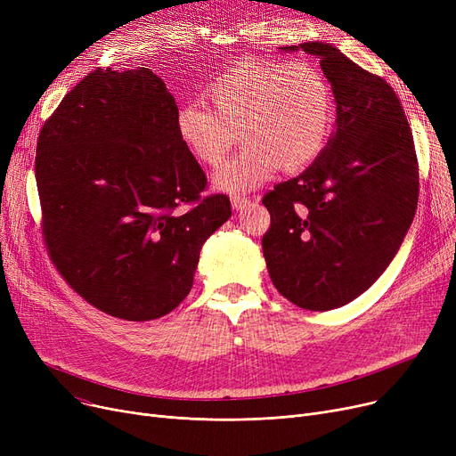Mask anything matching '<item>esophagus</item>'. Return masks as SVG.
Returning a JSON list of instances; mask_svg holds the SVG:
<instances>
[{"instance_id": "1", "label": "esophagus", "mask_w": 456, "mask_h": 456, "mask_svg": "<svg viewBox=\"0 0 456 456\" xmlns=\"http://www.w3.org/2000/svg\"><path fill=\"white\" fill-rule=\"evenodd\" d=\"M251 203V200L248 198V196H232L231 198V205H232V208H236V210H242L244 207H248Z\"/></svg>"}]
</instances>
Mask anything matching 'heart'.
Masks as SVG:
<instances>
[{"label": "heart", "mask_w": 456, "mask_h": 456, "mask_svg": "<svg viewBox=\"0 0 456 456\" xmlns=\"http://www.w3.org/2000/svg\"><path fill=\"white\" fill-rule=\"evenodd\" d=\"M175 114L184 148L218 167L238 140H246L216 186L240 194L270 181L281 167L303 170L323 150L332 126V92L322 71L306 62L244 57L220 71Z\"/></svg>", "instance_id": "obj_1"}]
</instances>
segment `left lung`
I'll list each match as a JSON object with an SVG mask.
<instances>
[{"label": "left lung", "mask_w": 456, "mask_h": 456, "mask_svg": "<svg viewBox=\"0 0 456 456\" xmlns=\"http://www.w3.org/2000/svg\"><path fill=\"white\" fill-rule=\"evenodd\" d=\"M303 50L337 100V129L306 170L262 198V236L275 289L323 313L364 294L388 268L414 220L419 174L414 138L394 88L325 42Z\"/></svg>", "instance_id": "left-lung-1"}]
</instances>
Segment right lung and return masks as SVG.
<instances>
[{
  "instance_id": "add662e5",
  "label": "right lung",
  "mask_w": 456,
  "mask_h": 456,
  "mask_svg": "<svg viewBox=\"0 0 456 456\" xmlns=\"http://www.w3.org/2000/svg\"><path fill=\"white\" fill-rule=\"evenodd\" d=\"M150 68H98L45 119L35 175L57 272L102 313L150 322L188 296L207 238L231 218L175 129Z\"/></svg>"
}]
</instances>
